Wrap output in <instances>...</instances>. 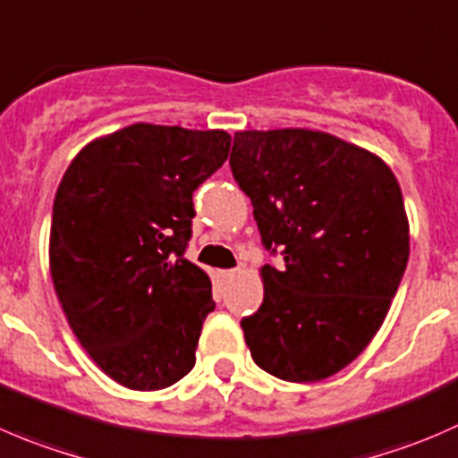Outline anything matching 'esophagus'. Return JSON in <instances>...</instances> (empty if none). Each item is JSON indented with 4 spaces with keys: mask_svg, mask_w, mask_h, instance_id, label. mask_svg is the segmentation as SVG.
I'll use <instances>...</instances> for the list:
<instances>
[{
    "mask_svg": "<svg viewBox=\"0 0 458 458\" xmlns=\"http://www.w3.org/2000/svg\"><path fill=\"white\" fill-rule=\"evenodd\" d=\"M235 274H238V271H235V269H223V271H218V278H220V280H225V283H227V280L233 278Z\"/></svg>",
    "mask_w": 458,
    "mask_h": 458,
    "instance_id": "1",
    "label": "esophagus"
}]
</instances>
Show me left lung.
I'll return each instance as SVG.
<instances>
[{
  "instance_id": "left-lung-1",
  "label": "left lung",
  "mask_w": 458,
  "mask_h": 458,
  "mask_svg": "<svg viewBox=\"0 0 458 458\" xmlns=\"http://www.w3.org/2000/svg\"><path fill=\"white\" fill-rule=\"evenodd\" d=\"M231 174L253 205L265 298L242 318L251 359L271 377L314 383L352 363L381 329L410 258L392 169L310 129L238 131Z\"/></svg>"
}]
</instances>
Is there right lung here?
Wrapping results in <instances>:
<instances>
[{"instance_id": "obj_1", "label": "right lung", "mask_w": 458, "mask_h": 458, "mask_svg": "<svg viewBox=\"0 0 458 458\" xmlns=\"http://www.w3.org/2000/svg\"><path fill=\"white\" fill-rule=\"evenodd\" d=\"M229 147L227 131L140 122L86 144L57 187L53 287L77 341L124 387H169L196 365L216 302L184 249L193 191Z\"/></svg>"}]
</instances>
